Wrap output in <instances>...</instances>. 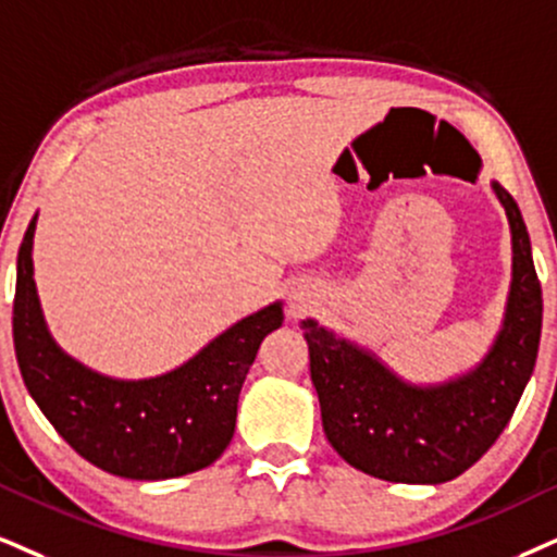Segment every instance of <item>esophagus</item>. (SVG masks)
I'll return each mask as SVG.
<instances>
[{
	"label": "esophagus",
	"instance_id": "34e87169",
	"mask_svg": "<svg viewBox=\"0 0 557 557\" xmlns=\"http://www.w3.org/2000/svg\"><path fill=\"white\" fill-rule=\"evenodd\" d=\"M312 305V294L299 289V292H292L289 294V312L294 314V318H299L301 312H307V307Z\"/></svg>",
	"mask_w": 557,
	"mask_h": 557
}]
</instances>
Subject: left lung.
Instances as JSON below:
<instances>
[{
  "label": "left lung",
  "mask_w": 557,
  "mask_h": 557,
  "mask_svg": "<svg viewBox=\"0 0 557 557\" xmlns=\"http://www.w3.org/2000/svg\"><path fill=\"white\" fill-rule=\"evenodd\" d=\"M511 232L504 318L475 367L442 382H410L376 351L301 320L327 442L356 470L389 483L436 485L472 468L511 421L537 361L542 289L517 201L491 181Z\"/></svg>",
  "instance_id": "1"
}]
</instances>
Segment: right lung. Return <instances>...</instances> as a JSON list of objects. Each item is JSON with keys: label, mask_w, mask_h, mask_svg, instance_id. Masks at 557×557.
Masks as SVG:
<instances>
[{"label": "right lung", "mask_w": 557, "mask_h": 557, "mask_svg": "<svg viewBox=\"0 0 557 557\" xmlns=\"http://www.w3.org/2000/svg\"><path fill=\"white\" fill-rule=\"evenodd\" d=\"M36 222L38 214L17 252L12 338L40 413L79 457L111 475L168 480L209 468L235 436L239 389L260 343L284 322V305L273 301L237 320L164 374H100L69 356L48 331L33 278Z\"/></svg>", "instance_id": "1"}]
</instances>
